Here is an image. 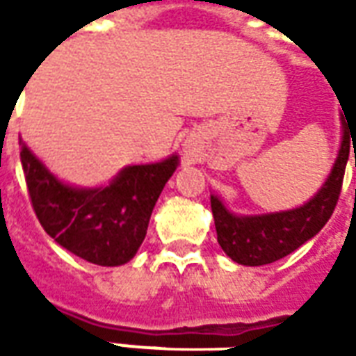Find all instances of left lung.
I'll return each instance as SVG.
<instances>
[{"instance_id":"left-lung-1","label":"left lung","mask_w":356,"mask_h":356,"mask_svg":"<svg viewBox=\"0 0 356 356\" xmlns=\"http://www.w3.org/2000/svg\"><path fill=\"white\" fill-rule=\"evenodd\" d=\"M351 140H355L353 131L341 116V143L336 162L314 196L298 208L257 216H236L225 206L219 196L211 194L217 242L225 254L238 265L259 267L282 259L303 246L307 240L316 236L322 227L328 223L336 208L343 183L345 165L349 160Z\"/></svg>"}]
</instances>
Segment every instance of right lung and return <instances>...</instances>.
Returning a JSON list of instances; mask_svg holds the SVG:
<instances>
[{"instance_id":"obj_1","label":"right lung","mask_w":356,"mask_h":356,"mask_svg":"<svg viewBox=\"0 0 356 356\" xmlns=\"http://www.w3.org/2000/svg\"><path fill=\"white\" fill-rule=\"evenodd\" d=\"M19 143L32 206L51 238L101 267L131 261L163 186L179 168V156L127 165L108 185L76 186L49 171L20 137Z\"/></svg>"}]
</instances>
